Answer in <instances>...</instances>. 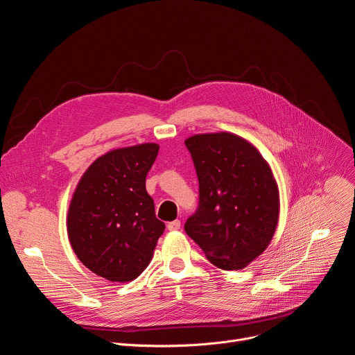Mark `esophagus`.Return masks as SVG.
Here are the masks:
<instances>
[{"label":"esophagus","instance_id":"1","mask_svg":"<svg viewBox=\"0 0 355 355\" xmlns=\"http://www.w3.org/2000/svg\"><path fill=\"white\" fill-rule=\"evenodd\" d=\"M168 230H169V231H179V230H180V221H179V220H175V221L168 223Z\"/></svg>","mask_w":355,"mask_h":355}]
</instances>
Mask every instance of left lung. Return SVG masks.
Instances as JSON below:
<instances>
[{"instance_id":"1","label":"left lung","mask_w":355,"mask_h":355,"mask_svg":"<svg viewBox=\"0 0 355 355\" xmlns=\"http://www.w3.org/2000/svg\"><path fill=\"white\" fill-rule=\"evenodd\" d=\"M200 186V205L186 234L223 270H242L270 245L279 217L272 171L246 138L202 132L184 139Z\"/></svg>"}]
</instances>
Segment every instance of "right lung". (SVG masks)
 Returning <instances> with one entry per match:
<instances>
[{
  "mask_svg": "<svg viewBox=\"0 0 355 355\" xmlns=\"http://www.w3.org/2000/svg\"><path fill=\"white\" fill-rule=\"evenodd\" d=\"M158 151L155 143L107 151L84 172L69 201V245L87 268L109 281L137 278L165 231L146 189Z\"/></svg>",
  "mask_w": 355,
  "mask_h": 355,
  "instance_id": "add662e5",
  "label": "right lung"
}]
</instances>
